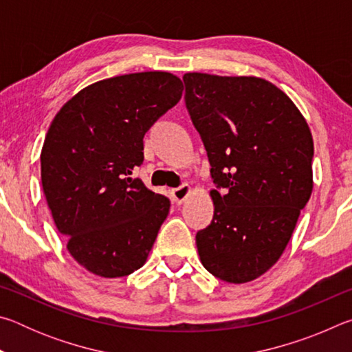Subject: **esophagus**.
Returning <instances> with one entry per match:
<instances>
[{"label": "esophagus", "instance_id": "obj_1", "mask_svg": "<svg viewBox=\"0 0 352 352\" xmlns=\"http://www.w3.org/2000/svg\"><path fill=\"white\" fill-rule=\"evenodd\" d=\"M190 194V186L189 184H182V186H178L175 189H172V197L177 201V204H182L188 199V195Z\"/></svg>", "mask_w": 352, "mask_h": 352}]
</instances>
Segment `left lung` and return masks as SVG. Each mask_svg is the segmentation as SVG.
Segmentation results:
<instances>
[{"label": "left lung", "instance_id": "8db88e82", "mask_svg": "<svg viewBox=\"0 0 352 352\" xmlns=\"http://www.w3.org/2000/svg\"><path fill=\"white\" fill-rule=\"evenodd\" d=\"M183 80L217 188L211 225L195 236L200 261L222 281H253L281 258L311 199L312 133L269 80L205 73Z\"/></svg>", "mask_w": 352, "mask_h": 352}]
</instances>
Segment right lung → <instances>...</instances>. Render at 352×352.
Here are the masks:
<instances>
[{"label": "right lung", "mask_w": 352, "mask_h": 352, "mask_svg": "<svg viewBox=\"0 0 352 352\" xmlns=\"http://www.w3.org/2000/svg\"><path fill=\"white\" fill-rule=\"evenodd\" d=\"M164 71L110 77L65 104L41 148V184L69 254L102 278L144 265L170 201L132 178L144 160L142 138L182 98Z\"/></svg>", "instance_id": "obj_1"}]
</instances>
